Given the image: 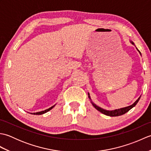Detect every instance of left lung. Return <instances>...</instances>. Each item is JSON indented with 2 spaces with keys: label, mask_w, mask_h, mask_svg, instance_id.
<instances>
[{
  "label": "left lung",
  "mask_w": 151,
  "mask_h": 151,
  "mask_svg": "<svg viewBox=\"0 0 151 151\" xmlns=\"http://www.w3.org/2000/svg\"><path fill=\"white\" fill-rule=\"evenodd\" d=\"M130 42H131V43H132V45H134V43L132 42V41H130ZM136 49H137V48H136ZM137 50H138V52H139L140 53V54H141L140 51H139L138 49H137ZM141 55H142V54H141ZM88 97H89V99H90V100L91 101V99L90 96H89V93H88ZM140 97H139L138 99H137V100L135 101V102H134V103H133L132 105L129 106L124 107V108H120V109H117V110H104V109L98 106H97L95 104H94L93 102L92 101H91V102L92 105L93 106H94L96 109H97V110L98 111L101 112L102 114H104V115H108V116L115 117V116H119V115H123V114H126L127 112H128L130 110H131V109H132L133 107L135 106L137 104V102H138L139 100L140 99Z\"/></svg>",
  "instance_id": "1"
}]
</instances>
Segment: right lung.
Masks as SVG:
<instances>
[{
  "instance_id": "add662e5",
  "label": "right lung",
  "mask_w": 151,
  "mask_h": 151,
  "mask_svg": "<svg viewBox=\"0 0 151 151\" xmlns=\"http://www.w3.org/2000/svg\"><path fill=\"white\" fill-rule=\"evenodd\" d=\"M54 106H55V105L52 106V107H50V108H48V109H47V110H44V111H39V112H36V113H31V114H34V115H41V114H45V113H46V112L50 111V110H51V109L53 108L54 107Z\"/></svg>"
}]
</instances>
